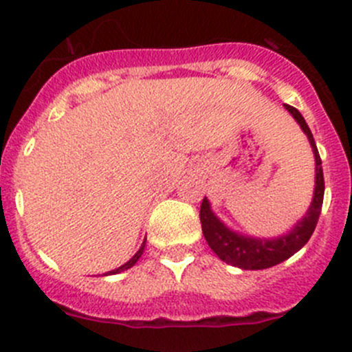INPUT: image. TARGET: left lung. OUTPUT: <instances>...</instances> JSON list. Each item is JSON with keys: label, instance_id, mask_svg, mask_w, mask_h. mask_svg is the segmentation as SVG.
Instances as JSON below:
<instances>
[{"label": "left lung", "instance_id": "1", "mask_svg": "<svg viewBox=\"0 0 352 352\" xmlns=\"http://www.w3.org/2000/svg\"><path fill=\"white\" fill-rule=\"evenodd\" d=\"M291 116L298 120L301 129L310 140L311 148L315 153V163H317V173H315V194L314 201H311L310 209L305 214L301 221L291 230L285 236H279L274 240H261V239H247V236L236 235L235 232L226 228L214 214H212L211 208H209L208 199H202L201 211H199V218H201L202 233L208 242L211 250L218 255L221 261L228 262V264L235 265V267L242 269H267L272 265L279 264V262L286 261L291 255L296 254L305 243L310 240L314 235L315 226L318 223V216H320L322 204H324V172H322V160L318 155L317 144H315L314 134H311L310 127L305 122L303 116L298 112L296 109L286 105Z\"/></svg>", "mask_w": 352, "mask_h": 352}]
</instances>
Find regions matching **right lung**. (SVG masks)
Returning a JSON list of instances; mask_svg holds the SVG:
<instances>
[{"label":"right lung","mask_w":352,"mask_h":352,"mask_svg":"<svg viewBox=\"0 0 352 352\" xmlns=\"http://www.w3.org/2000/svg\"><path fill=\"white\" fill-rule=\"evenodd\" d=\"M144 243H146V240H144L143 242V245H141V248L140 250L136 252V254H134V257L133 258H129V261L126 262V264L124 265H120V267H117V269H113V271H109L107 274H117V272H122V271H126V269H129V267H133L134 264H136L138 261H140V257H141V254H143V250H144Z\"/></svg>","instance_id":"add662e5"}]
</instances>
